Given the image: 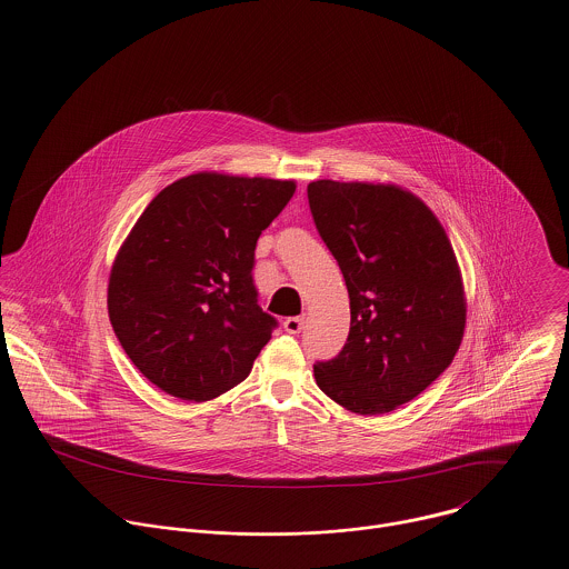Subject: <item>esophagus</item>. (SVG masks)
<instances>
[{
	"mask_svg": "<svg viewBox=\"0 0 569 569\" xmlns=\"http://www.w3.org/2000/svg\"><path fill=\"white\" fill-rule=\"evenodd\" d=\"M302 325H305L302 318H288V320L283 322V328H286V332H290V335H298V332L302 330Z\"/></svg>",
	"mask_w": 569,
	"mask_h": 569,
	"instance_id": "obj_1",
	"label": "esophagus"
}]
</instances>
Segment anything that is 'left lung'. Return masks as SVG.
I'll list each match as a JSON object with an SVG mask.
<instances>
[{
    "label": "left lung",
    "instance_id": "1",
    "mask_svg": "<svg viewBox=\"0 0 569 569\" xmlns=\"http://www.w3.org/2000/svg\"><path fill=\"white\" fill-rule=\"evenodd\" d=\"M307 198L352 313L343 350L313 365V376L353 413H388L459 352L467 307L455 249L433 211L397 186L322 179Z\"/></svg>",
    "mask_w": 569,
    "mask_h": 569
}]
</instances>
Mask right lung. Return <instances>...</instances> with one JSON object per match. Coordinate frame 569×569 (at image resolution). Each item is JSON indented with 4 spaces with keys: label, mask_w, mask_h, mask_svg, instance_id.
<instances>
[{
    "label": "right lung",
    "mask_w": 569,
    "mask_h": 569,
    "mask_svg": "<svg viewBox=\"0 0 569 569\" xmlns=\"http://www.w3.org/2000/svg\"><path fill=\"white\" fill-rule=\"evenodd\" d=\"M295 181L198 172L163 188L121 244L109 318L136 369L183 401L241 383L277 320L258 305L256 243Z\"/></svg>",
    "instance_id": "right-lung-1"
}]
</instances>
